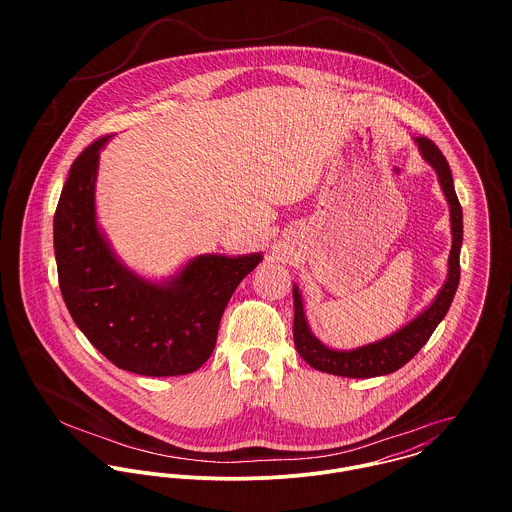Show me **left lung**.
Here are the masks:
<instances>
[{"label": "left lung", "mask_w": 512, "mask_h": 512, "mask_svg": "<svg viewBox=\"0 0 512 512\" xmlns=\"http://www.w3.org/2000/svg\"><path fill=\"white\" fill-rule=\"evenodd\" d=\"M422 159L436 171L439 187L449 205L451 222V250L447 258V278L434 301L420 311L414 319L402 325L398 331L368 343L357 349L339 351L319 341L305 317L299 288L293 284V343L299 357L309 366L321 372L349 378H372L390 374L406 365L432 337L441 319L449 311L453 295L459 286V252L463 244V211L453 187V175L447 159L438 146L428 138H414Z\"/></svg>", "instance_id": "1"}]
</instances>
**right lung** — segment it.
Here are the masks:
<instances>
[{"label":"right lung","instance_id":"1","mask_svg":"<svg viewBox=\"0 0 512 512\" xmlns=\"http://www.w3.org/2000/svg\"><path fill=\"white\" fill-rule=\"evenodd\" d=\"M110 138L76 157L55 211L63 299L76 327L118 368L144 376L195 372L215 351L230 295L264 256L199 254L163 280L128 268L96 217L98 161Z\"/></svg>","mask_w":512,"mask_h":512}]
</instances>
